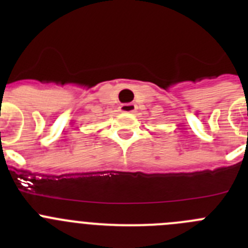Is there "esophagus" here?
Masks as SVG:
<instances>
[{"label":"esophagus","instance_id":"obj_1","mask_svg":"<svg viewBox=\"0 0 248 248\" xmlns=\"http://www.w3.org/2000/svg\"><path fill=\"white\" fill-rule=\"evenodd\" d=\"M137 110V105L134 103H126V104L120 105V111L123 113H133Z\"/></svg>","mask_w":248,"mask_h":248}]
</instances>
